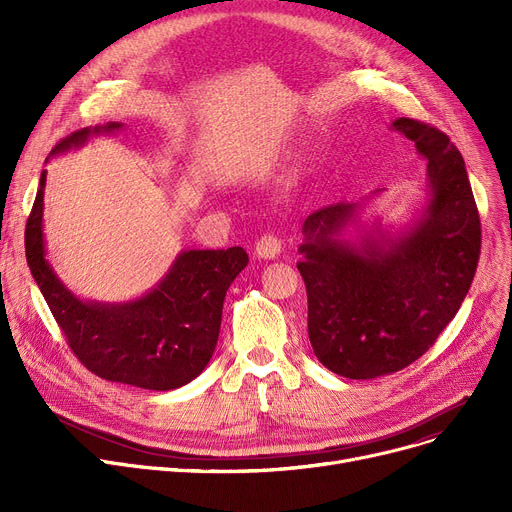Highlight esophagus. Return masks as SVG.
I'll return each mask as SVG.
<instances>
[{
	"label": "esophagus",
	"instance_id": "34e87169",
	"mask_svg": "<svg viewBox=\"0 0 512 512\" xmlns=\"http://www.w3.org/2000/svg\"><path fill=\"white\" fill-rule=\"evenodd\" d=\"M280 249H282V240L276 234H263L257 240L255 253L261 259H276L280 255Z\"/></svg>",
	"mask_w": 512,
	"mask_h": 512
}]
</instances>
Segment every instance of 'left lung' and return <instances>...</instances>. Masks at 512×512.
<instances>
[{"label":"left lung","instance_id":"obj_1","mask_svg":"<svg viewBox=\"0 0 512 512\" xmlns=\"http://www.w3.org/2000/svg\"><path fill=\"white\" fill-rule=\"evenodd\" d=\"M390 130L427 161V203L396 232L361 230V203H334L303 224L297 263L315 357L351 380L405 369L436 342L471 288L481 224L461 151L438 128L398 118ZM371 193L367 199L380 195Z\"/></svg>","mask_w":512,"mask_h":512}]
</instances>
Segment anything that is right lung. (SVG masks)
Wrapping results in <instances>:
<instances>
[{
  "label": "right lung",
  "instance_id": "obj_1",
  "mask_svg": "<svg viewBox=\"0 0 512 512\" xmlns=\"http://www.w3.org/2000/svg\"><path fill=\"white\" fill-rule=\"evenodd\" d=\"M122 126L107 122L76 130L53 147L49 157L83 147L95 134H112ZM45 178L43 170L26 222V261L78 361L103 380L145 390L166 392L193 382L218 344L226 290L247 267V251L242 247L182 251L168 274L143 297L126 303L85 301L58 278L47 259Z\"/></svg>",
  "mask_w": 512,
  "mask_h": 512
}]
</instances>
